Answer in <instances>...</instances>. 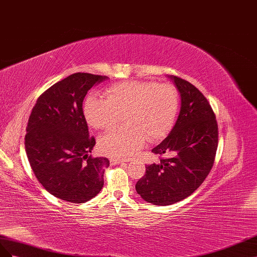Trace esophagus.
I'll list each match as a JSON object with an SVG mask.
<instances>
[{
	"label": "esophagus",
	"mask_w": 257,
	"mask_h": 257,
	"mask_svg": "<svg viewBox=\"0 0 257 257\" xmlns=\"http://www.w3.org/2000/svg\"><path fill=\"white\" fill-rule=\"evenodd\" d=\"M109 163H111V165H118V164H123V160L111 158V159H109Z\"/></svg>",
	"instance_id": "obj_1"
}]
</instances>
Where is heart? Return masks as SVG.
Listing matches in <instances>:
<instances>
[{
  "label": "heart",
  "mask_w": 257,
  "mask_h": 257,
  "mask_svg": "<svg viewBox=\"0 0 257 257\" xmlns=\"http://www.w3.org/2000/svg\"><path fill=\"white\" fill-rule=\"evenodd\" d=\"M105 98L87 97L84 113L96 129L111 130L121 120L126 126L104 135L100 151L114 158H130L148 138L157 141L172 129L179 111V92L170 83L130 80L107 87Z\"/></svg>",
  "instance_id": "obj_1"
}]
</instances>
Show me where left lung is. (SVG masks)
<instances>
[{
	"label": "left lung",
	"mask_w": 257,
	"mask_h": 257,
	"mask_svg": "<svg viewBox=\"0 0 257 257\" xmlns=\"http://www.w3.org/2000/svg\"><path fill=\"white\" fill-rule=\"evenodd\" d=\"M181 93V111L171 133L152 152L163 156L146 166L137 182V193L156 206L185 199L206 180L214 164L218 127L209 101L193 84L170 76Z\"/></svg>",
	"instance_id": "left-lung-1"
}]
</instances>
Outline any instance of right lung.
Listing matches in <instances>:
<instances>
[{"instance_id":"right-lung-1","label":"right lung","mask_w":257,"mask_h":257,"mask_svg":"<svg viewBox=\"0 0 257 257\" xmlns=\"http://www.w3.org/2000/svg\"><path fill=\"white\" fill-rule=\"evenodd\" d=\"M106 77L74 73L44 91L28 120L25 148L36 179L59 199L83 203L103 187L105 157L89 153L96 139L89 137L83 101L90 88Z\"/></svg>"}]
</instances>
